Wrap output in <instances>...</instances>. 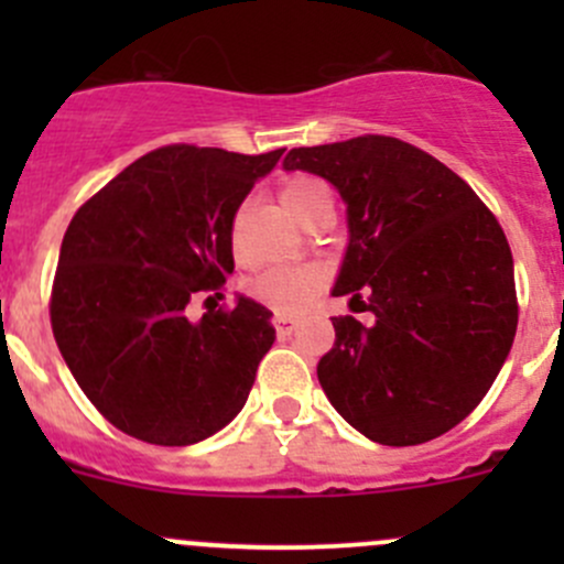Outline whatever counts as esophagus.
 <instances>
[{
    "mask_svg": "<svg viewBox=\"0 0 564 564\" xmlns=\"http://www.w3.org/2000/svg\"><path fill=\"white\" fill-rule=\"evenodd\" d=\"M272 324H275V329H278V335H281V338H289V335H292L294 329H297V322H294V318L281 316V314H275V318H272Z\"/></svg>",
    "mask_w": 564,
    "mask_h": 564,
    "instance_id": "esophagus-1",
    "label": "esophagus"
}]
</instances>
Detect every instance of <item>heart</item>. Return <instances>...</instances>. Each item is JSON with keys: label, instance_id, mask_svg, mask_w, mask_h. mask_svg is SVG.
Masks as SVG:
<instances>
[{"label": "heart", "instance_id": "1", "mask_svg": "<svg viewBox=\"0 0 564 564\" xmlns=\"http://www.w3.org/2000/svg\"><path fill=\"white\" fill-rule=\"evenodd\" d=\"M278 202L297 224L308 226L324 213H333L329 191L314 176L294 174L278 185ZM322 275L311 267H270L250 281V294L281 316H297L314 303Z\"/></svg>", "mask_w": 564, "mask_h": 564}]
</instances>
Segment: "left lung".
<instances>
[{
  "mask_svg": "<svg viewBox=\"0 0 564 564\" xmlns=\"http://www.w3.org/2000/svg\"><path fill=\"white\" fill-rule=\"evenodd\" d=\"M286 172L324 176L349 213L333 294L368 322L335 316L318 384L379 445H423L482 401L519 324L513 256L491 209L456 172L392 135L300 147Z\"/></svg>",
  "mask_w": 564,
  "mask_h": 564,
  "instance_id": "8db88e82",
  "label": "left lung"
}]
</instances>
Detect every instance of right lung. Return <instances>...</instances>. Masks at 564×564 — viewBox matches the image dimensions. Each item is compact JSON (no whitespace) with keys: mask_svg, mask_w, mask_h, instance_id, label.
Instances as JSON below:
<instances>
[{"mask_svg":"<svg viewBox=\"0 0 564 564\" xmlns=\"http://www.w3.org/2000/svg\"><path fill=\"white\" fill-rule=\"evenodd\" d=\"M281 155L169 144L73 215L51 286V329L78 388L122 434L193 445L246 406L275 340L272 314L246 297L202 322L185 308L196 294L220 297L235 272L237 209Z\"/></svg>","mask_w":564,"mask_h":564,"instance_id":"add662e5","label":"right lung"}]
</instances>
